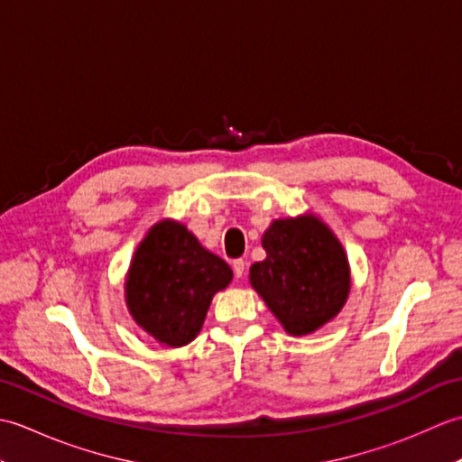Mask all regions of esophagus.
Wrapping results in <instances>:
<instances>
[{
  "label": "esophagus",
  "mask_w": 462,
  "mask_h": 462,
  "mask_svg": "<svg viewBox=\"0 0 462 462\" xmlns=\"http://www.w3.org/2000/svg\"><path fill=\"white\" fill-rule=\"evenodd\" d=\"M232 270H234V276H236L238 280H242L244 276H246V262H244L242 258L240 260H234L232 262Z\"/></svg>",
  "instance_id": "1"
}]
</instances>
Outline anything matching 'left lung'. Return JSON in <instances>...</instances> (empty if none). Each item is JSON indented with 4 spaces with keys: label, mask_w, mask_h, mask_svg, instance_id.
<instances>
[{
    "label": "left lung",
    "mask_w": 462,
    "mask_h": 462,
    "mask_svg": "<svg viewBox=\"0 0 462 462\" xmlns=\"http://www.w3.org/2000/svg\"><path fill=\"white\" fill-rule=\"evenodd\" d=\"M266 260L250 282L291 336H306L336 318L349 293V263L341 244L316 216L276 220L263 232Z\"/></svg>",
    "instance_id": "8db88e82"
}]
</instances>
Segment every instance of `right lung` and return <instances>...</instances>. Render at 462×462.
I'll list each match as a JSON object with an SVG mask.
<instances>
[{"label":"right lung","mask_w":462,"mask_h":462,"mask_svg":"<svg viewBox=\"0 0 462 462\" xmlns=\"http://www.w3.org/2000/svg\"><path fill=\"white\" fill-rule=\"evenodd\" d=\"M230 280L228 263L204 250L182 224L164 220L134 252L126 306L156 341L180 347L199 336L214 293Z\"/></svg>","instance_id":"1"}]
</instances>
